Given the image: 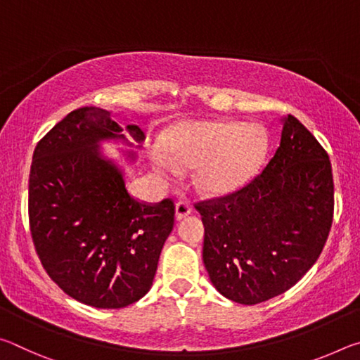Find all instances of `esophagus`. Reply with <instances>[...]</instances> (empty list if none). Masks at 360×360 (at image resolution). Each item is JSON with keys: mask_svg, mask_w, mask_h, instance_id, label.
<instances>
[{"mask_svg": "<svg viewBox=\"0 0 360 360\" xmlns=\"http://www.w3.org/2000/svg\"><path fill=\"white\" fill-rule=\"evenodd\" d=\"M174 210H176V221H182V219H186L188 214H191L192 206L187 202H178L174 206Z\"/></svg>", "mask_w": 360, "mask_h": 360, "instance_id": "esophagus-1", "label": "esophagus"}]
</instances>
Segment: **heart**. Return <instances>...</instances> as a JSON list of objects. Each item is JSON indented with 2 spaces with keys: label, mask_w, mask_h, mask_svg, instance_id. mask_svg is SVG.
Segmentation results:
<instances>
[{
  "label": "heart",
  "mask_w": 360,
  "mask_h": 360,
  "mask_svg": "<svg viewBox=\"0 0 360 360\" xmlns=\"http://www.w3.org/2000/svg\"><path fill=\"white\" fill-rule=\"evenodd\" d=\"M270 141L259 124L224 120H188L176 125L165 150L152 152V163L163 176H174L178 165L197 168L195 184L206 195L224 197L241 191L260 173Z\"/></svg>",
  "instance_id": "b5f03b06"
}]
</instances>
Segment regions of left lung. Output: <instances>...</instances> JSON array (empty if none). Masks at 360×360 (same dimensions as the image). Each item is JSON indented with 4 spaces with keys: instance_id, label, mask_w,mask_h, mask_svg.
Segmentation results:
<instances>
[{
    "instance_id": "left-lung-1",
    "label": "left lung",
    "mask_w": 360,
    "mask_h": 360,
    "mask_svg": "<svg viewBox=\"0 0 360 360\" xmlns=\"http://www.w3.org/2000/svg\"><path fill=\"white\" fill-rule=\"evenodd\" d=\"M262 174L227 197L200 202L203 264L229 300L257 304L284 294L322 252L333 219L327 152L294 115Z\"/></svg>"
}]
</instances>
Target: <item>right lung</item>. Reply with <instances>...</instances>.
<instances>
[{
	"instance_id": "obj_1",
	"label": "right lung",
	"mask_w": 360,
	"mask_h": 360,
	"mask_svg": "<svg viewBox=\"0 0 360 360\" xmlns=\"http://www.w3.org/2000/svg\"><path fill=\"white\" fill-rule=\"evenodd\" d=\"M141 148L138 125L111 112L79 108L58 122L33 152L28 217L36 252L65 294L95 308H124L148 294L174 225L169 198L144 205L125 188L124 169L103 155V141ZM135 162L133 150L124 152Z\"/></svg>"
}]
</instances>
